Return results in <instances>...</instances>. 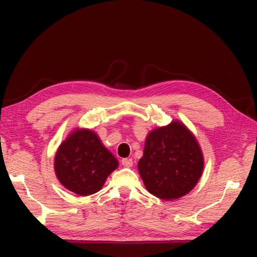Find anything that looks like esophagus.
I'll use <instances>...</instances> for the list:
<instances>
[{
    "mask_svg": "<svg viewBox=\"0 0 257 257\" xmlns=\"http://www.w3.org/2000/svg\"><path fill=\"white\" fill-rule=\"evenodd\" d=\"M121 163H122L123 167L130 168V167H133V159H130V158L122 159V161H121Z\"/></svg>",
    "mask_w": 257,
    "mask_h": 257,
    "instance_id": "esophagus-1",
    "label": "esophagus"
}]
</instances>
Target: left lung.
<instances>
[{
	"mask_svg": "<svg viewBox=\"0 0 257 257\" xmlns=\"http://www.w3.org/2000/svg\"><path fill=\"white\" fill-rule=\"evenodd\" d=\"M203 169L201 146L179 120L155 128L146 136L138 171L154 196L165 201L185 196L197 185Z\"/></svg>",
	"mask_w": 257,
	"mask_h": 257,
	"instance_id": "obj_1",
	"label": "left lung"
}]
</instances>
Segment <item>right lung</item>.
Returning <instances> with one entry per match:
<instances>
[{
	"label": "right lung",
	"instance_id": "1",
	"mask_svg": "<svg viewBox=\"0 0 257 257\" xmlns=\"http://www.w3.org/2000/svg\"><path fill=\"white\" fill-rule=\"evenodd\" d=\"M118 167V160L92 129L72 130L54 156V171L60 184L80 196L101 190Z\"/></svg>",
	"mask_w": 257,
	"mask_h": 257
}]
</instances>
